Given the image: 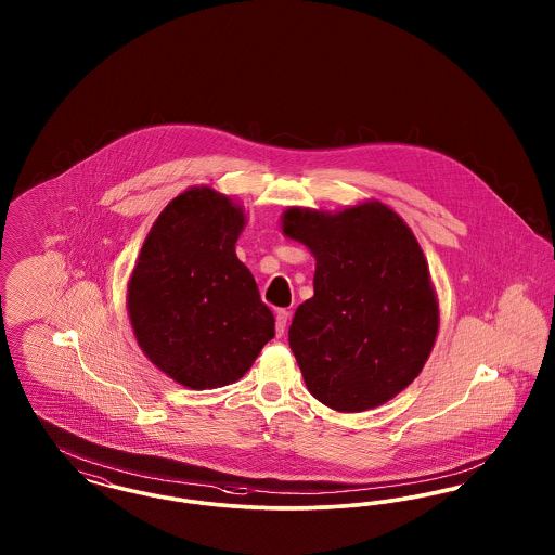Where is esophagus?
<instances>
[{
    "label": "esophagus",
    "instance_id": "obj_1",
    "mask_svg": "<svg viewBox=\"0 0 555 555\" xmlns=\"http://www.w3.org/2000/svg\"><path fill=\"white\" fill-rule=\"evenodd\" d=\"M287 322H289V312L287 310H276V335L279 337L285 333Z\"/></svg>",
    "mask_w": 555,
    "mask_h": 555
}]
</instances>
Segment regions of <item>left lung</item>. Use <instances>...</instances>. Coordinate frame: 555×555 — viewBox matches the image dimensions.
I'll return each instance as SVG.
<instances>
[{
    "instance_id": "left-lung-1",
    "label": "left lung",
    "mask_w": 555,
    "mask_h": 555,
    "mask_svg": "<svg viewBox=\"0 0 555 555\" xmlns=\"http://www.w3.org/2000/svg\"><path fill=\"white\" fill-rule=\"evenodd\" d=\"M283 233L317 258L314 297L289 326L306 387L337 412H364L401 393L424 369L439 304L423 249L389 206L289 208Z\"/></svg>"
}]
</instances>
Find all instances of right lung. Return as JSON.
<instances>
[{
    "instance_id": "right-lung-1",
    "label": "right lung",
    "mask_w": 555,
    "mask_h": 555,
    "mask_svg": "<svg viewBox=\"0 0 555 555\" xmlns=\"http://www.w3.org/2000/svg\"><path fill=\"white\" fill-rule=\"evenodd\" d=\"M243 208L191 186L158 216L132 270L127 310L143 353L189 389L238 380L274 337V317L235 254Z\"/></svg>"
}]
</instances>
